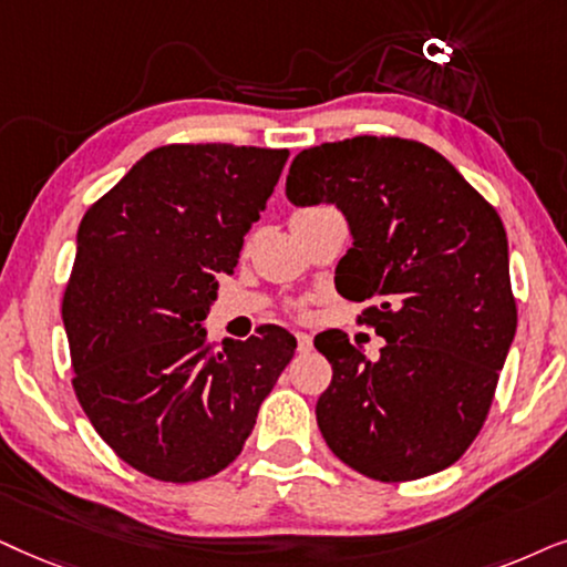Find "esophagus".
Wrapping results in <instances>:
<instances>
[{"label": "esophagus", "instance_id": "obj_1", "mask_svg": "<svg viewBox=\"0 0 567 567\" xmlns=\"http://www.w3.org/2000/svg\"><path fill=\"white\" fill-rule=\"evenodd\" d=\"M296 339H298V350L300 352H311V347H313L311 334H306V331H298Z\"/></svg>", "mask_w": 567, "mask_h": 567}]
</instances>
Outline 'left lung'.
<instances>
[{
    "instance_id": "1",
    "label": "left lung",
    "mask_w": 567,
    "mask_h": 567,
    "mask_svg": "<svg viewBox=\"0 0 567 567\" xmlns=\"http://www.w3.org/2000/svg\"><path fill=\"white\" fill-rule=\"evenodd\" d=\"M285 194L347 217L337 290L373 300L362 321L386 339L375 360L344 331L313 339L334 371L316 404L323 441L371 480L446 470L485 425L516 334L495 207L433 147L368 134L298 153Z\"/></svg>"
}]
</instances>
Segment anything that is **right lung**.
<instances>
[{
	"mask_svg": "<svg viewBox=\"0 0 567 567\" xmlns=\"http://www.w3.org/2000/svg\"><path fill=\"white\" fill-rule=\"evenodd\" d=\"M288 155L157 147L82 217L62 303L72 386L97 435L147 477L225 470L296 354V337L275 323L223 350L202 327Z\"/></svg>",
	"mask_w": 567,
	"mask_h": 567,
	"instance_id": "1",
	"label": "right lung"
}]
</instances>
